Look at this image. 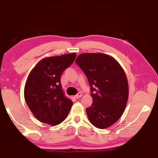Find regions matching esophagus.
<instances>
[{
  "label": "esophagus",
  "mask_w": 158,
  "mask_h": 158,
  "mask_svg": "<svg viewBox=\"0 0 158 158\" xmlns=\"http://www.w3.org/2000/svg\"><path fill=\"white\" fill-rule=\"evenodd\" d=\"M82 96H83V94H81V93H78V94H76V95H75V98H81V97Z\"/></svg>",
  "instance_id": "34e87169"
}]
</instances>
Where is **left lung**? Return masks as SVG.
<instances>
[{
    "instance_id": "obj_1",
    "label": "left lung",
    "mask_w": 158,
    "mask_h": 158,
    "mask_svg": "<svg viewBox=\"0 0 158 158\" xmlns=\"http://www.w3.org/2000/svg\"><path fill=\"white\" fill-rule=\"evenodd\" d=\"M87 77L93 103L86 109L90 122L106 129L119 119L126 108L129 86L124 70L111 56L83 53L75 60Z\"/></svg>"
}]
</instances>
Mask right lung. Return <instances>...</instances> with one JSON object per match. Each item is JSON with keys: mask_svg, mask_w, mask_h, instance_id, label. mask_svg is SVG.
<instances>
[{"mask_svg": "<svg viewBox=\"0 0 158 158\" xmlns=\"http://www.w3.org/2000/svg\"><path fill=\"white\" fill-rule=\"evenodd\" d=\"M76 54H67L42 59L32 69L24 88L26 103L39 121L52 126L68 116L73 101L62 90L60 77L70 66Z\"/></svg>", "mask_w": 158, "mask_h": 158, "instance_id": "add662e5", "label": "right lung"}]
</instances>
